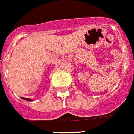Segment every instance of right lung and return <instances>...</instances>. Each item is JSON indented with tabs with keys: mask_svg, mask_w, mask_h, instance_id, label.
<instances>
[{
	"mask_svg": "<svg viewBox=\"0 0 134 134\" xmlns=\"http://www.w3.org/2000/svg\"><path fill=\"white\" fill-rule=\"evenodd\" d=\"M21 98L23 99H25V100H26V101H31V99L25 98V97H21Z\"/></svg>",
	"mask_w": 134,
	"mask_h": 134,
	"instance_id": "add662e5",
	"label": "right lung"
}]
</instances>
